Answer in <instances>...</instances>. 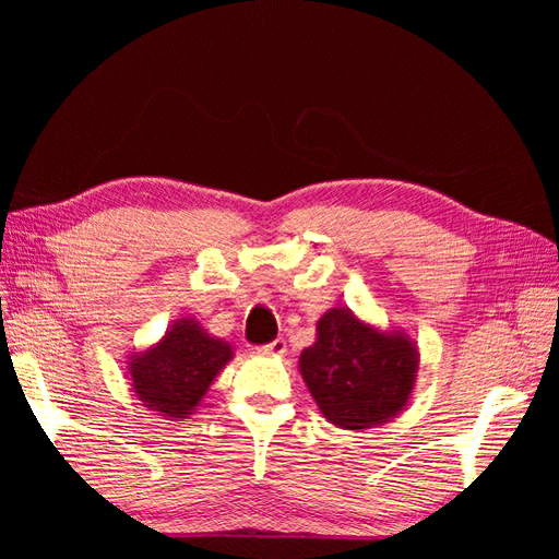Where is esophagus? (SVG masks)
Instances as JSON below:
<instances>
[{"label":"esophagus","mask_w":559,"mask_h":559,"mask_svg":"<svg viewBox=\"0 0 559 559\" xmlns=\"http://www.w3.org/2000/svg\"><path fill=\"white\" fill-rule=\"evenodd\" d=\"M261 354H275V357H282V354H286V343L282 341V337H277V341H273L270 345H263L259 347Z\"/></svg>","instance_id":"34e87169"}]
</instances>
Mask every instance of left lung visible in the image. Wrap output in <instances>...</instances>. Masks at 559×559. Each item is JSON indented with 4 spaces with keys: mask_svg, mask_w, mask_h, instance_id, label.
<instances>
[{
    "mask_svg": "<svg viewBox=\"0 0 559 559\" xmlns=\"http://www.w3.org/2000/svg\"><path fill=\"white\" fill-rule=\"evenodd\" d=\"M298 370L331 425L361 431L408 405L419 349L405 331H382L337 306L317 321V341L300 352Z\"/></svg>",
    "mask_w": 559,
    "mask_h": 559,
    "instance_id": "left-lung-1",
    "label": "left lung"
}]
</instances>
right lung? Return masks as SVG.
I'll use <instances>...</instances> for the list:
<instances>
[{
    "instance_id": "1",
    "label": "right lung",
    "mask_w": 559,
    "mask_h": 559,
    "mask_svg": "<svg viewBox=\"0 0 559 559\" xmlns=\"http://www.w3.org/2000/svg\"><path fill=\"white\" fill-rule=\"evenodd\" d=\"M233 357V345L193 317L175 319L158 343L130 354V392L165 419H189Z\"/></svg>"
}]
</instances>
